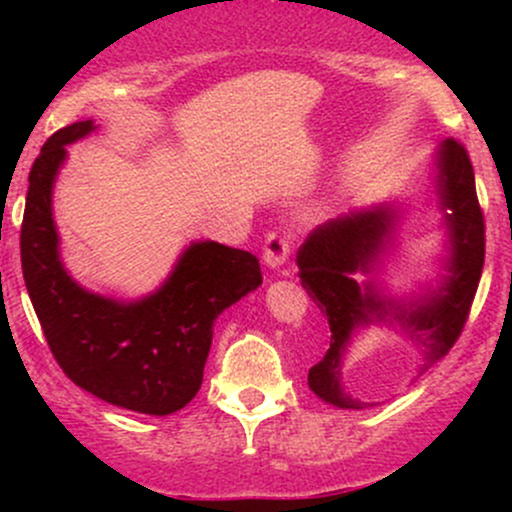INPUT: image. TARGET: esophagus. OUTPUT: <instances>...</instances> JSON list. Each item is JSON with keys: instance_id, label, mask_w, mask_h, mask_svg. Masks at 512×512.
Returning <instances> with one entry per match:
<instances>
[{"instance_id": "obj_1", "label": "esophagus", "mask_w": 512, "mask_h": 512, "mask_svg": "<svg viewBox=\"0 0 512 512\" xmlns=\"http://www.w3.org/2000/svg\"><path fill=\"white\" fill-rule=\"evenodd\" d=\"M291 252V238L281 231H272L267 238H264V250L262 257L269 267H281L286 260H289Z\"/></svg>"}]
</instances>
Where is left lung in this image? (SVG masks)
<instances>
[{
    "instance_id": "obj_1",
    "label": "left lung",
    "mask_w": 512,
    "mask_h": 512,
    "mask_svg": "<svg viewBox=\"0 0 512 512\" xmlns=\"http://www.w3.org/2000/svg\"><path fill=\"white\" fill-rule=\"evenodd\" d=\"M440 202L448 207L452 255L443 286L416 308H395L370 289H361L356 272L378 260L392 216L387 209L361 211L330 221L310 233L298 250V276L320 313L330 322V349L308 370V385L317 397L342 409H366V404L346 395L339 370L351 332L373 315H395L407 327L411 339L424 349L421 373L438 363L455 346L467 325L469 310L484 269L486 226L481 211L474 170L467 149L457 139L443 142L438 151ZM396 313L392 314L391 310Z\"/></svg>"
}]
</instances>
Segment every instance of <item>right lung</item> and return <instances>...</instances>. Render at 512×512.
I'll return each mask as SVG.
<instances>
[{"label":"right lung","instance_id":"1","mask_svg":"<svg viewBox=\"0 0 512 512\" xmlns=\"http://www.w3.org/2000/svg\"><path fill=\"white\" fill-rule=\"evenodd\" d=\"M93 132V122L57 129L28 175L21 223V269L45 339L69 380L115 407L166 416L202 385L211 327L221 310L262 284L248 250L195 243L161 291L115 303L74 284L57 255L52 182L64 146Z\"/></svg>","mask_w":512,"mask_h":512}]
</instances>
